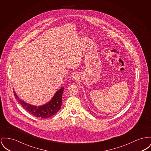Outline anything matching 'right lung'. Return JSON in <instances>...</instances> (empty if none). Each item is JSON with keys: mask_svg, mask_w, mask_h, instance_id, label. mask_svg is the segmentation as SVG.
<instances>
[{"mask_svg": "<svg viewBox=\"0 0 151 151\" xmlns=\"http://www.w3.org/2000/svg\"><path fill=\"white\" fill-rule=\"evenodd\" d=\"M64 91V88H62L57 91L52 99L45 105L43 106H36L28 104L24 101L20 100L15 92L14 91V94L15 98L18 101L19 104H21L26 111H29L32 115L40 118H47L54 115L58 111L60 110L62 105V95Z\"/></svg>", "mask_w": 151, "mask_h": 151, "instance_id": "1", "label": "right lung"}]
</instances>
